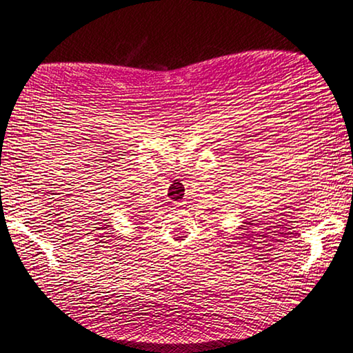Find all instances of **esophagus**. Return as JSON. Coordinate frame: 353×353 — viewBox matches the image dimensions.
Segmentation results:
<instances>
[{
  "label": "esophagus",
  "mask_w": 353,
  "mask_h": 353,
  "mask_svg": "<svg viewBox=\"0 0 353 353\" xmlns=\"http://www.w3.org/2000/svg\"><path fill=\"white\" fill-rule=\"evenodd\" d=\"M185 205V202L183 201H179V202H174V207H183Z\"/></svg>",
  "instance_id": "esophagus-1"
}]
</instances>
